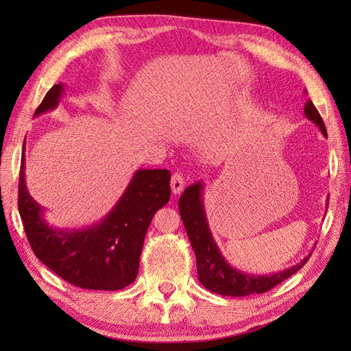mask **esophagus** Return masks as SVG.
<instances>
[{
    "label": "esophagus",
    "instance_id": "34e87169",
    "mask_svg": "<svg viewBox=\"0 0 351 351\" xmlns=\"http://www.w3.org/2000/svg\"><path fill=\"white\" fill-rule=\"evenodd\" d=\"M184 185H185V181L181 173H175L173 176H171V181H170V189H171V193L173 195H181L182 190H184Z\"/></svg>",
    "mask_w": 351,
    "mask_h": 351
}]
</instances>
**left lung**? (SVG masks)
I'll return each instance as SVG.
<instances>
[{"label": "left lung", "instance_id": "left-lung-1", "mask_svg": "<svg viewBox=\"0 0 351 351\" xmlns=\"http://www.w3.org/2000/svg\"><path fill=\"white\" fill-rule=\"evenodd\" d=\"M304 93H306V90H304ZM304 116L311 122H314L323 136L327 137L323 119L311 99L304 104ZM204 189L205 184L202 181H197L185 189L180 197V214L196 255L199 282L206 289L213 291L215 294L229 297L263 294L265 291L279 285L280 282L291 278L306 264L311 253L308 256H304L299 264L276 273L255 274L230 265L225 256L221 255L219 245L211 234L210 225H208L204 205ZM327 204H329V199H327Z\"/></svg>", "mask_w": 351, "mask_h": 351}]
</instances>
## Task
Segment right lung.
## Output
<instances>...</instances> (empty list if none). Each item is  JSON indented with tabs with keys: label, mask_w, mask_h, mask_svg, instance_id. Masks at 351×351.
Returning <instances> with one entry per match:
<instances>
[{
	"label": "right lung",
	"mask_w": 351,
	"mask_h": 351,
	"mask_svg": "<svg viewBox=\"0 0 351 351\" xmlns=\"http://www.w3.org/2000/svg\"><path fill=\"white\" fill-rule=\"evenodd\" d=\"M64 84L52 86L34 117L54 110ZM170 171L138 169L106 217L86 228H56L45 219V208L25 184V140L21 158L18 206L34 255L72 285L86 289L117 291L137 278L145 235L154 214L170 199Z\"/></svg>",
	"instance_id": "add662e5"
}]
</instances>
